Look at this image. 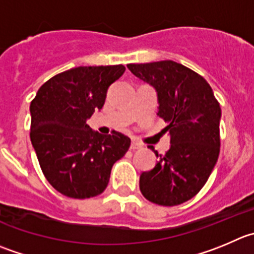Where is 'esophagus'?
<instances>
[{"label": "esophagus", "instance_id": "esophagus-1", "mask_svg": "<svg viewBox=\"0 0 254 254\" xmlns=\"http://www.w3.org/2000/svg\"><path fill=\"white\" fill-rule=\"evenodd\" d=\"M129 148L131 149H141L142 148V144L139 143V142H137V141H132V143H131V147H129Z\"/></svg>", "mask_w": 254, "mask_h": 254}]
</instances>
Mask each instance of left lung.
Returning a JSON list of instances; mask_svg holds the SVG:
<instances>
[{
	"instance_id": "obj_1",
	"label": "left lung",
	"mask_w": 254,
	"mask_h": 254,
	"mask_svg": "<svg viewBox=\"0 0 254 254\" xmlns=\"http://www.w3.org/2000/svg\"><path fill=\"white\" fill-rule=\"evenodd\" d=\"M129 71L157 92L158 113L167 122L171 147L153 170L139 177L144 198L159 206H177L206 185L219 154L221 107L208 82L175 61L129 64Z\"/></svg>"
}]
</instances>
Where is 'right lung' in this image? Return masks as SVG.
Instances as JSON below:
<instances>
[{
  "instance_id": "add662e5",
  "label": "right lung",
  "mask_w": 254,
  "mask_h": 254,
  "mask_svg": "<svg viewBox=\"0 0 254 254\" xmlns=\"http://www.w3.org/2000/svg\"><path fill=\"white\" fill-rule=\"evenodd\" d=\"M125 71L122 64L71 68L43 83L31 102V142L45 177L64 195L101 194L115 162L128 151L127 136L101 134L87 125Z\"/></svg>"
}]
</instances>
